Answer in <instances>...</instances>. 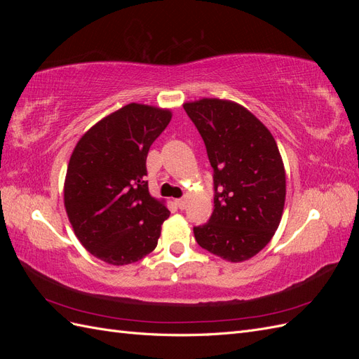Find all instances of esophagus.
Instances as JSON below:
<instances>
[{"label":"esophagus","instance_id":"esophagus-1","mask_svg":"<svg viewBox=\"0 0 359 359\" xmlns=\"http://www.w3.org/2000/svg\"><path fill=\"white\" fill-rule=\"evenodd\" d=\"M186 203H187V201H186V199H175V205L178 206L180 210H184V208H186Z\"/></svg>","mask_w":359,"mask_h":359}]
</instances>
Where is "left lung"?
Returning a JSON list of instances; mask_svg holds the SVG:
<instances>
[{"label":"left lung","mask_w":359,"mask_h":359,"mask_svg":"<svg viewBox=\"0 0 359 359\" xmlns=\"http://www.w3.org/2000/svg\"><path fill=\"white\" fill-rule=\"evenodd\" d=\"M214 169V211L194 227L198 244L227 262L256 256L283 215L286 172L274 136L244 106L201 99L184 103Z\"/></svg>","instance_id":"8db88e82"}]
</instances>
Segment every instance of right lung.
Returning a JSON list of instances; mask_svg holds the SVG:
<instances>
[{
	"label": "right lung",
	"instance_id": "1",
	"mask_svg": "<svg viewBox=\"0 0 359 359\" xmlns=\"http://www.w3.org/2000/svg\"><path fill=\"white\" fill-rule=\"evenodd\" d=\"M170 118L169 109L130 103L95 123L73 149L64 206L81 244L106 264H133L157 247L170 212L144 177L149 147Z\"/></svg>",
	"mask_w": 359,
	"mask_h": 359
}]
</instances>
